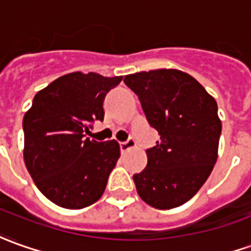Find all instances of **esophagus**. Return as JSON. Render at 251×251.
<instances>
[{
	"mask_svg": "<svg viewBox=\"0 0 251 251\" xmlns=\"http://www.w3.org/2000/svg\"><path fill=\"white\" fill-rule=\"evenodd\" d=\"M119 146H121V151H122V152H126V151H129V150H132V148L136 147V141L133 139H129L126 140V141H122Z\"/></svg>",
	"mask_w": 251,
	"mask_h": 251,
	"instance_id": "obj_1",
	"label": "esophagus"
}]
</instances>
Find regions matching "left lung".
<instances>
[{"label": "left lung", "instance_id": "obj_1", "mask_svg": "<svg viewBox=\"0 0 251 251\" xmlns=\"http://www.w3.org/2000/svg\"><path fill=\"white\" fill-rule=\"evenodd\" d=\"M161 140L147 150V168L133 176L140 198L155 209H173L201 190L219 156L217 103L190 74L176 68L125 76Z\"/></svg>", "mask_w": 251, "mask_h": 251}]
</instances>
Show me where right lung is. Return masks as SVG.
I'll return each instance as SVG.
<instances>
[{
    "mask_svg": "<svg viewBox=\"0 0 251 251\" xmlns=\"http://www.w3.org/2000/svg\"><path fill=\"white\" fill-rule=\"evenodd\" d=\"M122 78L70 73L41 89L25 114V168L54 204L82 209L103 195L121 147L117 140L85 139L83 132L103 121L104 97Z\"/></svg>",
    "mask_w": 251,
    "mask_h": 251,
    "instance_id": "right-lung-1",
    "label": "right lung"
}]
</instances>
